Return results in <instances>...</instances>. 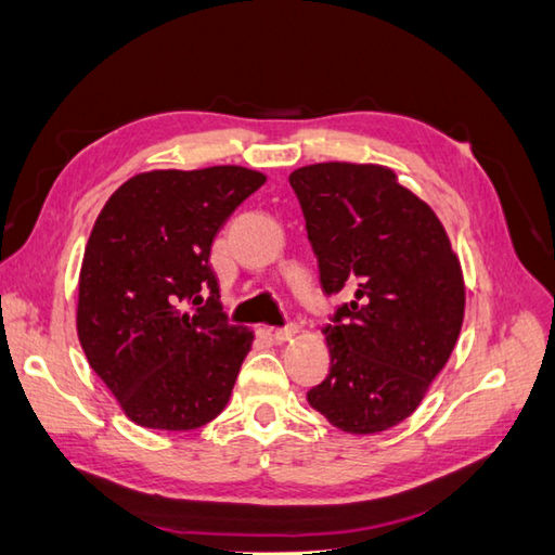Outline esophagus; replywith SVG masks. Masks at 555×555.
I'll use <instances>...</instances> for the list:
<instances>
[{
    "instance_id": "obj_1",
    "label": "esophagus",
    "mask_w": 555,
    "mask_h": 555,
    "mask_svg": "<svg viewBox=\"0 0 555 555\" xmlns=\"http://www.w3.org/2000/svg\"><path fill=\"white\" fill-rule=\"evenodd\" d=\"M296 335H298V327L296 325H286V327H279V330L271 332V339H274L276 345H284V341L294 339Z\"/></svg>"
}]
</instances>
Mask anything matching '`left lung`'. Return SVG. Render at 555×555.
Wrapping results in <instances>:
<instances>
[{"instance_id":"1","label":"left lung","mask_w":555,"mask_h":555,"mask_svg":"<svg viewBox=\"0 0 555 555\" xmlns=\"http://www.w3.org/2000/svg\"><path fill=\"white\" fill-rule=\"evenodd\" d=\"M327 296L330 374L308 402L349 435L410 417L451 357L466 288L444 225L380 165L320 163L288 177Z\"/></svg>"}]
</instances>
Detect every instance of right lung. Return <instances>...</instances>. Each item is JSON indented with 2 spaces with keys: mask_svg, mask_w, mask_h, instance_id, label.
Returning <instances> with one entry per match:
<instances>
[{
  "mask_svg": "<svg viewBox=\"0 0 555 555\" xmlns=\"http://www.w3.org/2000/svg\"><path fill=\"white\" fill-rule=\"evenodd\" d=\"M255 169H155L120 184L79 271L77 335L89 366L140 427L186 431L228 405L255 335L230 325L210 245L264 184Z\"/></svg>",
  "mask_w": 555,
  "mask_h": 555,
  "instance_id": "add662e5",
  "label": "right lung"
}]
</instances>
